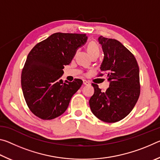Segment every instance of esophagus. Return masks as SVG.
Wrapping results in <instances>:
<instances>
[{
  "label": "esophagus",
  "instance_id": "34e87169",
  "mask_svg": "<svg viewBox=\"0 0 160 160\" xmlns=\"http://www.w3.org/2000/svg\"><path fill=\"white\" fill-rule=\"evenodd\" d=\"M83 84L85 85H90V82H88V81H87V80H83Z\"/></svg>",
  "mask_w": 160,
  "mask_h": 160
}]
</instances>
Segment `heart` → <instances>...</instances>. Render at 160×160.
<instances>
[{
  "instance_id": "heart-1",
  "label": "heart",
  "mask_w": 160,
  "mask_h": 160,
  "mask_svg": "<svg viewBox=\"0 0 160 160\" xmlns=\"http://www.w3.org/2000/svg\"><path fill=\"white\" fill-rule=\"evenodd\" d=\"M87 48H88L89 53H90L92 56L99 55L100 48L99 45L97 44L95 42H90L88 44Z\"/></svg>"
}]
</instances>
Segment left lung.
Masks as SVG:
<instances>
[{
    "label": "left lung",
    "mask_w": 160,
    "mask_h": 160,
    "mask_svg": "<svg viewBox=\"0 0 160 160\" xmlns=\"http://www.w3.org/2000/svg\"><path fill=\"white\" fill-rule=\"evenodd\" d=\"M98 41L104 55L100 69L107 72L109 88L102 92L92 84L94 93L89 103L96 117L115 123L129 114L139 98V67L133 54L120 42L102 36Z\"/></svg>",
    "instance_id": "8db88e82"
}]
</instances>
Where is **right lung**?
I'll return each mask as SVG.
<instances>
[{
	"label": "right lung",
	"instance_id": "add662e5",
	"mask_svg": "<svg viewBox=\"0 0 160 160\" xmlns=\"http://www.w3.org/2000/svg\"><path fill=\"white\" fill-rule=\"evenodd\" d=\"M85 34L57 32L38 43L29 53L22 71L21 85L31 112L43 120H51L66 112L82 81L61 79L78 48L87 42Z\"/></svg>",
	"mask_w": 160,
	"mask_h": 160
}]
</instances>
